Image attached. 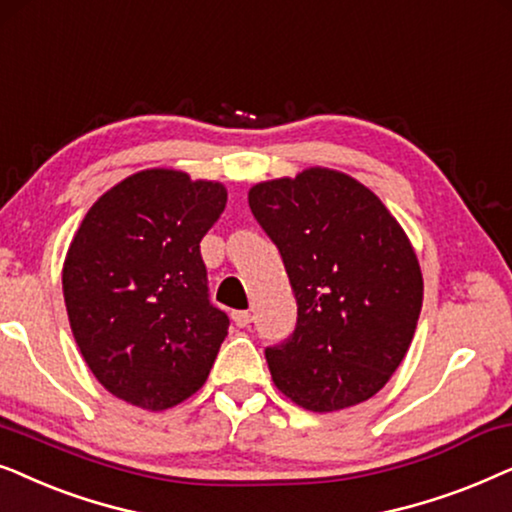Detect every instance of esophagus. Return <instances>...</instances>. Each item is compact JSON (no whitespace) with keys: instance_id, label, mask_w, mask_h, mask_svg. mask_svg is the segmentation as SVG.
Wrapping results in <instances>:
<instances>
[{"instance_id":"esophagus-1","label":"esophagus","mask_w":512,"mask_h":512,"mask_svg":"<svg viewBox=\"0 0 512 512\" xmlns=\"http://www.w3.org/2000/svg\"><path fill=\"white\" fill-rule=\"evenodd\" d=\"M231 318H234V323L238 327H248L252 323V313L250 311H234V313H231Z\"/></svg>"}]
</instances>
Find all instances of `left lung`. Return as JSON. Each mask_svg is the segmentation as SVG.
Returning <instances> with one entry per match:
<instances>
[{
  "mask_svg": "<svg viewBox=\"0 0 512 512\" xmlns=\"http://www.w3.org/2000/svg\"><path fill=\"white\" fill-rule=\"evenodd\" d=\"M248 203L297 302L292 337L264 351L276 388L318 414L370 400L410 351L424 302L405 229L363 182L323 166L257 182Z\"/></svg>",
  "mask_w": 512,
  "mask_h": 512,
  "instance_id": "1",
  "label": "left lung"
}]
</instances>
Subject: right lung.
<instances>
[{
	"instance_id": "1",
	"label": "right lung",
	"mask_w": 512,
	"mask_h": 512,
	"mask_svg": "<svg viewBox=\"0 0 512 512\" xmlns=\"http://www.w3.org/2000/svg\"><path fill=\"white\" fill-rule=\"evenodd\" d=\"M224 206L222 182L147 168L107 189L67 248L74 342L128 405L163 412L206 384L229 318L208 302L199 243Z\"/></svg>"
}]
</instances>
